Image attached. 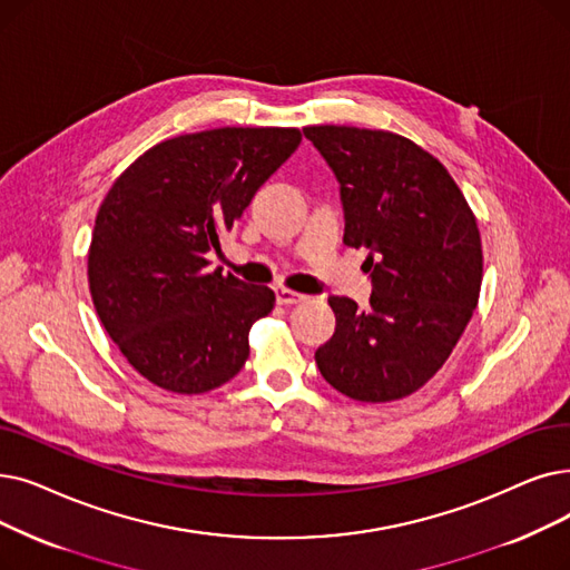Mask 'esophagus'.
Here are the masks:
<instances>
[{
	"label": "esophagus",
	"instance_id": "esophagus-1",
	"mask_svg": "<svg viewBox=\"0 0 570 570\" xmlns=\"http://www.w3.org/2000/svg\"><path fill=\"white\" fill-rule=\"evenodd\" d=\"M275 295H277V303H279V305H298V303L307 301V295L295 293V291L284 288V286H277V288H275Z\"/></svg>",
	"mask_w": 570,
	"mask_h": 570
}]
</instances>
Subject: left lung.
<instances>
[{"label": "left lung", "mask_w": 570, "mask_h": 570, "mask_svg": "<svg viewBox=\"0 0 570 570\" xmlns=\"http://www.w3.org/2000/svg\"><path fill=\"white\" fill-rule=\"evenodd\" d=\"M340 181L344 244L365 246L370 307L333 295L335 333L314 358L324 380L361 403L422 389L450 358L482 286L473 209L444 165L386 130L307 126Z\"/></svg>", "instance_id": "8db88e82"}]
</instances>
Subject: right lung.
Segmentation results:
<instances>
[{
	"mask_svg": "<svg viewBox=\"0 0 570 570\" xmlns=\"http://www.w3.org/2000/svg\"><path fill=\"white\" fill-rule=\"evenodd\" d=\"M298 128H216L165 139L109 188L88 249L92 305L120 354L171 393L230 382L275 291L207 269V254L293 151Z\"/></svg>",
	"mask_w": 570,
	"mask_h": 570,
	"instance_id": "obj_1",
	"label": "right lung"
}]
</instances>
